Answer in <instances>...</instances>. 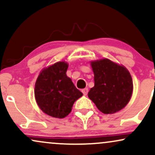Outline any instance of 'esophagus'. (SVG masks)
I'll return each instance as SVG.
<instances>
[{
  "mask_svg": "<svg viewBox=\"0 0 155 155\" xmlns=\"http://www.w3.org/2000/svg\"><path fill=\"white\" fill-rule=\"evenodd\" d=\"M81 92H82V93L84 94V95H87V93H88V89L87 88L83 89V90H81Z\"/></svg>",
  "mask_w": 155,
  "mask_h": 155,
  "instance_id": "34e87169",
  "label": "esophagus"
}]
</instances>
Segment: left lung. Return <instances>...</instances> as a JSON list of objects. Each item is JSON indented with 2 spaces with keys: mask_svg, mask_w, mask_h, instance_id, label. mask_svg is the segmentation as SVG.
<instances>
[{
  "mask_svg": "<svg viewBox=\"0 0 155 155\" xmlns=\"http://www.w3.org/2000/svg\"><path fill=\"white\" fill-rule=\"evenodd\" d=\"M95 86L88 92L89 98L104 114L122 109L130 100L133 84L130 74L123 65L108 59L91 62Z\"/></svg>",
  "mask_w": 155,
  "mask_h": 155,
  "instance_id": "8db88e82",
  "label": "left lung"
}]
</instances>
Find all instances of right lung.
Instances as JSON below:
<instances>
[{"label": "right lung", "mask_w": 155, "mask_h": 155, "mask_svg": "<svg viewBox=\"0 0 155 155\" xmlns=\"http://www.w3.org/2000/svg\"><path fill=\"white\" fill-rule=\"evenodd\" d=\"M68 67L65 62H58L42 70L35 81L37 104L43 112L55 118L68 116L74 102L83 95L67 76Z\"/></svg>", "instance_id": "obj_1"}]
</instances>
